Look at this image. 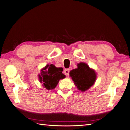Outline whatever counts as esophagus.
Wrapping results in <instances>:
<instances>
[{"label": "esophagus", "instance_id": "1", "mask_svg": "<svg viewBox=\"0 0 130 130\" xmlns=\"http://www.w3.org/2000/svg\"><path fill=\"white\" fill-rule=\"evenodd\" d=\"M69 72H70V70L69 69H65L64 70V74L66 75V76H69Z\"/></svg>", "mask_w": 130, "mask_h": 130}]
</instances>
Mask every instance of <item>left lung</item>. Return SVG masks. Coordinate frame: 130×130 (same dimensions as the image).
I'll return each instance as SVG.
<instances>
[{
  "instance_id": "left-lung-1",
  "label": "left lung",
  "mask_w": 130,
  "mask_h": 130,
  "mask_svg": "<svg viewBox=\"0 0 130 130\" xmlns=\"http://www.w3.org/2000/svg\"><path fill=\"white\" fill-rule=\"evenodd\" d=\"M77 66V68L71 70L69 74L77 89L85 92L94 85L97 74L85 62H81Z\"/></svg>"
}]
</instances>
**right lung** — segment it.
I'll return each mask as SVG.
<instances>
[{
    "label": "right lung",
    "instance_id": "obj_1",
    "mask_svg": "<svg viewBox=\"0 0 130 130\" xmlns=\"http://www.w3.org/2000/svg\"><path fill=\"white\" fill-rule=\"evenodd\" d=\"M62 68H56L53 64H47L41 69V73L38 75L39 81L47 90L55 89L59 80L65 77V75L62 74Z\"/></svg>",
    "mask_w": 130,
    "mask_h": 130
}]
</instances>
